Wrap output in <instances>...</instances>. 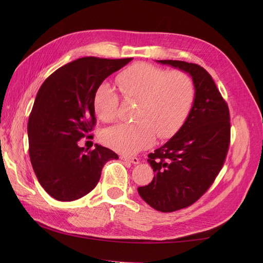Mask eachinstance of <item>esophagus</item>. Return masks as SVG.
I'll return each instance as SVG.
<instances>
[{"label": "esophagus", "instance_id": "obj_1", "mask_svg": "<svg viewBox=\"0 0 263 263\" xmlns=\"http://www.w3.org/2000/svg\"><path fill=\"white\" fill-rule=\"evenodd\" d=\"M121 159L124 161H128L133 164H138L139 163V159L136 157H127V156H121Z\"/></svg>", "mask_w": 263, "mask_h": 263}]
</instances>
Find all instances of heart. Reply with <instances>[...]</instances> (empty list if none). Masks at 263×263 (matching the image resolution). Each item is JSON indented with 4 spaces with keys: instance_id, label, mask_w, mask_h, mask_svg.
<instances>
[{
    "instance_id": "obj_1",
    "label": "heart",
    "mask_w": 263,
    "mask_h": 263,
    "mask_svg": "<svg viewBox=\"0 0 263 263\" xmlns=\"http://www.w3.org/2000/svg\"><path fill=\"white\" fill-rule=\"evenodd\" d=\"M126 101L136 102L134 124H117L102 134V141L118 153L135 155L155 141L156 134L168 138L184 124L195 99L194 82L183 71H168L137 63L116 79ZM95 113L103 122L118 114L119 95L107 83L100 84L93 97Z\"/></svg>"
}]
</instances>
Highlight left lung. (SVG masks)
Here are the masks:
<instances>
[{"label":"left lung","mask_w":263,"mask_h":263,"mask_svg":"<svg viewBox=\"0 0 263 263\" xmlns=\"http://www.w3.org/2000/svg\"><path fill=\"white\" fill-rule=\"evenodd\" d=\"M186 72L194 82L195 99L184 124L163 146L148 155L156 173L138 193L151 208L163 213L187 208L217 177L229 147L227 103L211 74L201 66L180 60H156Z\"/></svg>","instance_id":"1"}]
</instances>
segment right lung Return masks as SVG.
Listing matches in <instances>:
<instances>
[{
    "mask_svg": "<svg viewBox=\"0 0 263 263\" xmlns=\"http://www.w3.org/2000/svg\"><path fill=\"white\" fill-rule=\"evenodd\" d=\"M132 60L77 59L55 70L39 89L27 125L29 157L38 182L54 200L71 202L90 193L103 165L118 159L101 145L87 151L78 144L95 125L97 87Z\"/></svg>",
    "mask_w": 263,
    "mask_h": 263,
    "instance_id": "obj_1",
    "label": "right lung"
}]
</instances>
